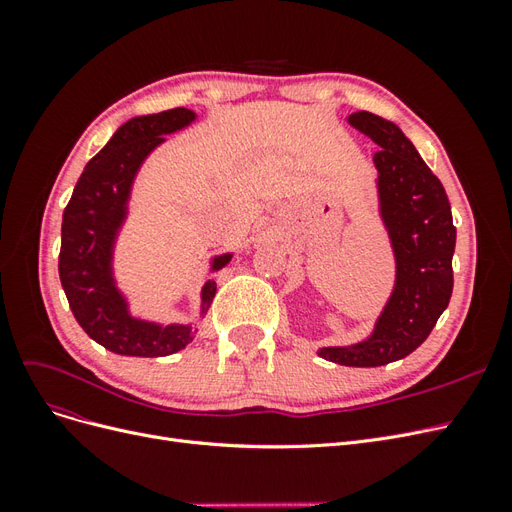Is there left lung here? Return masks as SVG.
I'll return each instance as SVG.
<instances>
[{
    "label": "left lung",
    "mask_w": 512,
    "mask_h": 512,
    "mask_svg": "<svg viewBox=\"0 0 512 512\" xmlns=\"http://www.w3.org/2000/svg\"><path fill=\"white\" fill-rule=\"evenodd\" d=\"M348 123L369 136L378 215L395 258V284L374 329L350 346H324L318 356L346 367H380L421 346L451 301L457 230L440 179L393 121L359 111Z\"/></svg>",
    "instance_id": "obj_1"
}]
</instances>
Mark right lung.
Listing matches in <instances>:
<instances>
[{"label": "right lung", "instance_id": "1", "mask_svg": "<svg viewBox=\"0 0 512 512\" xmlns=\"http://www.w3.org/2000/svg\"><path fill=\"white\" fill-rule=\"evenodd\" d=\"M198 119L190 108H170L156 115L128 119L91 158L76 181L61 222L59 280L70 309L83 331L115 354L168 356L194 339L192 322H153L132 314L130 301L115 277V245L130 215V198L138 170L168 134L185 130ZM232 252L209 260V273L220 271ZM213 280L200 290L205 318L215 297Z\"/></svg>", "mask_w": 512, "mask_h": 512}]
</instances>
